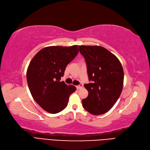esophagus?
<instances>
[{
    "mask_svg": "<svg viewBox=\"0 0 150 150\" xmlns=\"http://www.w3.org/2000/svg\"><path fill=\"white\" fill-rule=\"evenodd\" d=\"M82 87H83V85H82V84H80L79 86H76V88H77V89H79L82 88Z\"/></svg>",
    "mask_w": 150,
    "mask_h": 150,
    "instance_id": "34e87169",
    "label": "esophagus"
}]
</instances>
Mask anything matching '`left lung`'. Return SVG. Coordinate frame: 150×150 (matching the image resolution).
Masks as SVG:
<instances>
[{
  "mask_svg": "<svg viewBox=\"0 0 150 150\" xmlns=\"http://www.w3.org/2000/svg\"><path fill=\"white\" fill-rule=\"evenodd\" d=\"M84 56L91 83L84 84L88 96L82 100L85 109L93 115L103 114L114 105L123 89L124 73L120 61L100 46H79Z\"/></svg>",
  "mask_w": 150,
  "mask_h": 150,
  "instance_id": "8db88e82",
  "label": "left lung"
}]
</instances>
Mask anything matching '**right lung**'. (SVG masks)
<instances>
[{
	"label": "right lung",
	"mask_w": 150,
	"mask_h": 150,
	"mask_svg": "<svg viewBox=\"0 0 150 150\" xmlns=\"http://www.w3.org/2000/svg\"><path fill=\"white\" fill-rule=\"evenodd\" d=\"M78 53L77 45L48 46L30 61L27 71L28 86L34 100L45 111L57 113L68 105L69 96L76 88L60 80L66 67Z\"/></svg>",
	"instance_id": "right-lung-1"
}]
</instances>
